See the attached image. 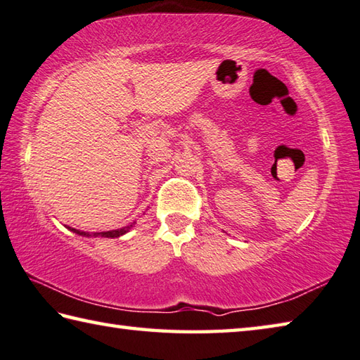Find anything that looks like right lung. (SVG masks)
Masks as SVG:
<instances>
[{
	"label": "right lung",
	"mask_w": 360,
	"mask_h": 360,
	"mask_svg": "<svg viewBox=\"0 0 360 360\" xmlns=\"http://www.w3.org/2000/svg\"><path fill=\"white\" fill-rule=\"evenodd\" d=\"M133 227V224H130V226H125L122 229H117V230H108V232H96V233H89V232H81V230H77V229H72V227H67L70 229L72 232L78 233V235H83V236H105V238H119V236L125 235L128 230H130Z\"/></svg>",
	"instance_id": "add662e5"
}]
</instances>
